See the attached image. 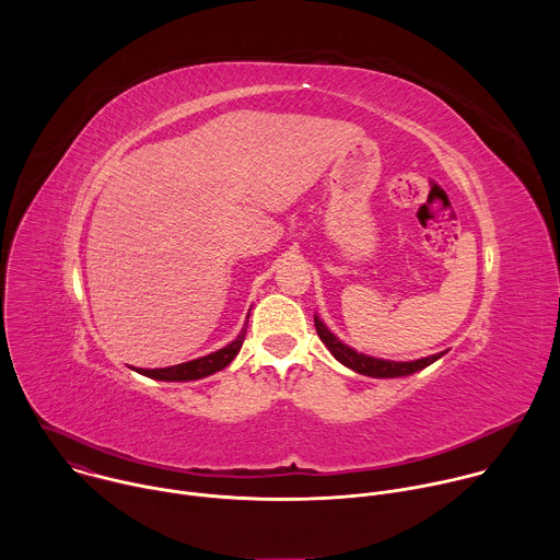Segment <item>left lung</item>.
<instances>
[{"instance_id":"1","label":"left lung","mask_w":560,"mask_h":560,"mask_svg":"<svg viewBox=\"0 0 560 560\" xmlns=\"http://www.w3.org/2000/svg\"><path fill=\"white\" fill-rule=\"evenodd\" d=\"M314 328L318 339L326 343V348L332 352V357L343 363L346 368L354 370L357 374L363 376H372V378H396V376H410L428 365H432L434 361H439L443 354H447V350L417 359V361H389V359H376L363 352H357L354 348H350L348 343H343L335 332H330V328L318 318V314H314Z\"/></svg>"}]
</instances>
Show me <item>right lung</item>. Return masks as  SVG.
<instances>
[{"mask_svg": "<svg viewBox=\"0 0 560 560\" xmlns=\"http://www.w3.org/2000/svg\"><path fill=\"white\" fill-rule=\"evenodd\" d=\"M250 316V314H248ZM246 330H248V322L244 324L242 332L236 335L234 341H230L225 348L217 350V352H210L206 357H199V359H192V361H186V363H179V365H171V368H156V370H135L148 378H156V381H197V378H206L219 370H223L225 365L232 363V359L238 354V350H242L244 346V339H246Z\"/></svg>", "mask_w": 560, "mask_h": 560, "instance_id": "right-lung-1", "label": "right lung"}]
</instances>
